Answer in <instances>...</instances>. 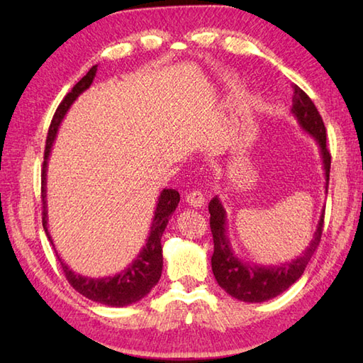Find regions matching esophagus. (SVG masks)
<instances>
[{
	"mask_svg": "<svg viewBox=\"0 0 363 363\" xmlns=\"http://www.w3.org/2000/svg\"><path fill=\"white\" fill-rule=\"evenodd\" d=\"M186 201H187L189 206L196 207V209H198V207H203L204 206L206 198H204V195L199 190H194V191H189L187 196H186Z\"/></svg>",
	"mask_w": 363,
	"mask_h": 363,
	"instance_id": "1",
	"label": "esophagus"
}]
</instances>
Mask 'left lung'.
Masks as SVG:
<instances>
[{"label": "left lung", "mask_w": 363, "mask_h": 363, "mask_svg": "<svg viewBox=\"0 0 363 363\" xmlns=\"http://www.w3.org/2000/svg\"><path fill=\"white\" fill-rule=\"evenodd\" d=\"M291 115L298 121L299 128L309 134L318 145L320 157L325 172V189L329 186L330 154L326 148V128L321 120L317 107L298 86L293 87ZM211 230L213 235L212 272L220 287L230 296L245 301V303H264L281 295L290 285L295 284L317 251L321 238L323 221H325V207H323L317 230L309 246L299 257L279 265H260L245 262L235 254L228 235V213L221 199L215 196L209 203Z\"/></svg>", "instance_id": "obj_1"}]
</instances>
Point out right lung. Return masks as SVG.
Masks as SVG:
<instances>
[{"mask_svg":"<svg viewBox=\"0 0 363 363\" xmlns=\"http://www.w3.org/2000/svg\"><path fill=\"white\" fill-rule=\"evenodd\" d=\"M98 65H94L89 70V73L76 84L72 89L70 94L62 99V103L59 104L56 113L51 120L48 137H46V146H45V160H43V169H42V203H43V229L45 234L48 237L50 243L52 245L54 251L56 246L52 243V238L48 230V204H46V169H48V159L50 152L52 148V143L56 140L57 130L60 123H62L65 113L70 109L72 104L78 99L81 94H84L94 82L96 76ZM179 194L173 189H164L160 191L157 198L156 211H154V217L151 221L150 234L146 237V243L140 252L137 254V257L130 262V264L121 269L120 273L104 277H89L74 273L73 269L68 267L62 257L59 256L56 251V256L62 265L64 273L67 276L68 282L72 287L79 291L82 296H86L95 303L111 306V307H125L130 306L145 298L152 290L160 279L162 267H164V256H162V235L168 225V220L172 217V213L176 211L177 204H179Z\"/></svg>","mask_w":363,"mask_h":363,"instance_id":"right-lung-1","label":"right lung"}]
</instances>
